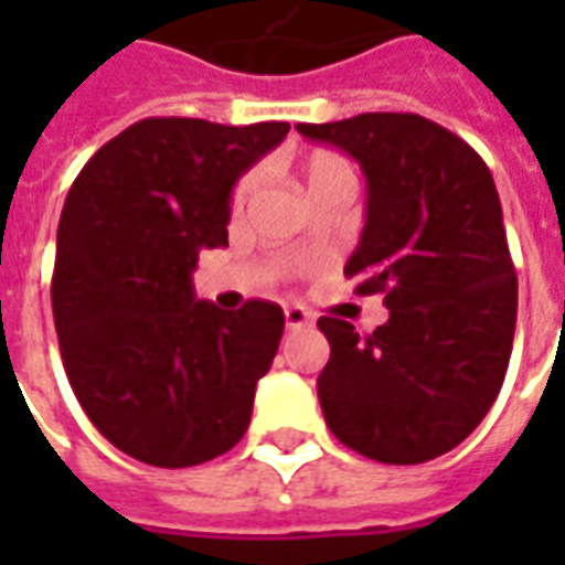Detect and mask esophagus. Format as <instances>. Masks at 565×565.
I'll use <instances>...</instances> for the list:
<instances>
[{"mask_svg":"<svg viewBox=\"0 0 565 565\" xmlns=\"http://www.w3.org/2000/svg\"><path fill=\"white\" fill-rule=\"evenodd\" d=\"M284 323H287V330H306L315 323V315L302 306H287L284 308Z\"/></svg>","mask_w":565,"mask_h":565,"instance_id":"34e87169","label":"esophagus"}]
</instances>
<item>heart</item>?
Here are the masks:
<instances>
[{
	"label": "heart",
	"mask_w": 565,
	"mask_h": 565,
	"mask_svg": "<svg viewBox=\"0 0 565 565\" xmlns=\"http://www.w3.org/2000/svg\"><path fill=\"white\" fill-rule=\"evenodd\" d=\"M302 174H306L308 190H318V186L327 184H354L356 186V169L354 162L335 153V150H315L311 157L302 166ZM257 184V174H245L233 193V209H242V202L247 199V193Z\"/></svg>",
	"instance_id": "1"
}]
</instances>
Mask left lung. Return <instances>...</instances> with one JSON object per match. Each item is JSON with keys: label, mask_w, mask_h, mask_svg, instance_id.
Instances as JSON below:
<instances>
[{"label": "left lung", "mask_w": 565, "mask_h": 565, "mask_svg": "<svg viewBox=\"0 0 565 565\" xmlns=\"http://www.w3.org/2000/svg\"><path fill=\"white\" fill-rule=\"evenodd\" d=\"M366 174V226L344 275L384 294L372 335L320 318L330 363L318 396L332 436L369 460L415 466L457 448L497 403L518 320L493 174L460 136L420 115L296 124Z\"/></svg>", "instance_id": "left-lung-1"}]
</instances>
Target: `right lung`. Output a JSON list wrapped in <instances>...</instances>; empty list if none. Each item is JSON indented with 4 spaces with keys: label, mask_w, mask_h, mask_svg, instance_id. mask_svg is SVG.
I'll return each mask as SVG.
<instances>
[{
    "label": "right lung",
    "mask_w": 565,
    "mask_h": 565,
    "mask_svg": "<svg viewBox=\"0 0 565 565\" xmlns=\"http://www.w3.org/2000/svg\"><path fill=\"white\" fill-rule=\"evenodd\" d=\"M290 124L148 117L93 153L56 230L51 306L68 384L129 457L184 469L245 436L284 311L199 302L202 247L226 245L235 181Z\"/></svg>",
    "instance_id": "add662e5"
}]
</instances>
